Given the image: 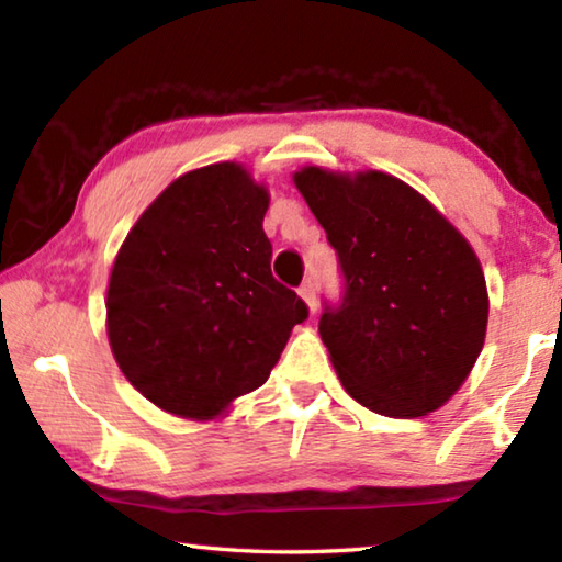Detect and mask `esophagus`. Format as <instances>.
Returning <instances> with one entry per match:
<instances>
[{
  "instance_id": "1",
  "label": "esophagus",
  "mask_w": 562,
  "mask_h": 562,
  "mask_svg": "<svg viewBox=\"0 0 562 562\" xmlns=\"http://www.w3.org/2000/svg\"><path fill=\"white\" fill-rule=\"evenodd\" d=\"M300 297H302L304 302H307L310 312H312V315H315V312H317V290H315V284L304 282L302 288H300Z\"/></svg>"
}]
</instances>
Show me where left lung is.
Here are the masks:
<instances>
[{"instance_id": "obj_1", "label": "left lung", "mask_w": 562, "mask_h": 562, "mask_svg": "<svg viewBox=\"0 0 562 562\" xmlns=\"http://www.w3.org/2000/svg\"><path fill=\"white\" fill-rule=\"evenodd\" d=\"M329 245L345 294L319 337L351 398L392 418L424 416L456 394L486 339L488 292L465 237L412 186L367 170L294 173Z\"/></svg>"}]
</instances>
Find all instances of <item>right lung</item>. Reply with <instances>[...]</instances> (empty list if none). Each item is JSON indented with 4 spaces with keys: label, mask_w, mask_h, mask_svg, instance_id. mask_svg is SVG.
Segmentation results:
<instances>
[{
    "label": "right lung",
    "mask_w": 562,
    "mask_h": 562,
    "mask_svg": "<svg viewBox=\"0 0 562 562\" xmlns=\"http://www.w3.org/2000/svg\"><path fill=\"white\" fill-rule=\"evenodd\" d=\"M270 195L237 164L173 180L113 262L109 341L148 402L213 418L268 382L310 310L270 272Z\"/></svg>",
    "instance_id": "right-lung-1"
}]
</instances>
